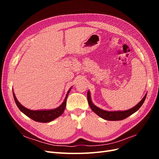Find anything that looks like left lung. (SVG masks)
<instances>
[{
	"label": "left lung",
	"mask_w": 159,
	"mask_h": 159,
	"mask_svg": "<svg viewBox=\"0 0 159 159\" xmlns=\"http://www.w3.org/2000/svg\"><path fill=\"white\" fill-rule=\"evenodd\" d=\"M146 96L147 94L145 95V97L143 98L141 102L137 104V105L129 110L123 111H107L102 110L95 106L92 103V102H91L89 91H88V101L91 110L98 115H99L100 117H102L105 120H108V121H120V120L125 119L134 112H136L142 106V105L145 100Z\"/></svg>",
	"instance_id": "8db88e82"
}]
</instances>
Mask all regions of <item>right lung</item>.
<instances>
[{"mask_svg":"<svg viewBox=\"0 0 159 159\" xmlns=\"http://www.w3.org/2000/svg\"><path fill=\"white\" fill-rule=\"evenodd\" d=\"M70 89L71 88L69 89L68 93H67V95L66 96V98L64 101V102L62 103V104L60 105V106L56 109H51V110L33 111V110L28 109L22 106V105L19 103V102L16 98L15 95H14V92H13V97L18 109H20L24 114H25L26 116H28V117H30V119L34 120V121H37V122L48 123V122H50L53 121V120L55 119L57 117H58L64 113V111L66 108V99H67V98H68V95Z\"/></svg>","mask_w":159,"mask_h":159,"instance_id":"1","label":"right lung"}]
</instances>
